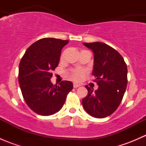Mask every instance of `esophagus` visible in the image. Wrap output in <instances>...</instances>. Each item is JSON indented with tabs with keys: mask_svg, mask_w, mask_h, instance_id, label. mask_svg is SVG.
<instances>
[{
	"mask_svg": "<svg viewBox=\"0 0 146 146\" xmlns=\"http://www.w3.org/2000/svg\"><path fill=\"white\" fill-rule=\"evenodd\" d=\"M80 84H78V83H77V82H74V83H73V87H74L75 88H78L79 86H80Z\"/></svg>",
	"mask_w": 146,
	"mask_h": 146,
	"instance_id": "obj_1",
	"label": "esophagus"
}]
</instances>
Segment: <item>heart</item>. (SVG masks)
<instances>
[{
	"mask_svg": "<svg viewBox=\"0 0 146 146\" xmlns=\"http://www.w3.org/2000/svg\"><path fill=\"white\" fill-rule=\"evenodd\" d=\"M84 76V71L80 69H76L72 71L71 78L75 80H81Z\"/></svg>",
	"mask_w": 146,
	"mask_h": 146,
	"instance_id": "obj_1",
	"label": "heart"
}]
</instances>
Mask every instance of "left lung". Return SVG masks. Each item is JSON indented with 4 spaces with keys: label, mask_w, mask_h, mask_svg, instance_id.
<instances>
[{
    "label": "left lung",
    "mask_w": 146,
    "mask_h": 146,
    "mask_svg": "<svg viewBox=\"0 0 146 146\" xmlns=\"http://www.w3.org/2000/svg\"><path fill=\"white\" fill-rule=\"evenodd\" d=\"M94 54L92 76L98 85L95 91L85 85L88 95L82 104L88 114L104 118L116 111L127 86V66L117 50L102 42L83 43Z\"/></svg>",
    "instance_id": "left-lung-1"
}]
</instances>
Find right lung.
Wrapping results in <instances>:
<instances>
[{
    "label": "right lung",
    "mask_w": 146,
    "mask_h": 146,
    "mask_svg": "<svg viewBox=\"0 0 146 146\" xmlns=\"http://www.w3.org/2000/svg\"><path fill=\"white\" fill-rule=\"evenodd\" d=\"M68 40L43 38L32 44L20 61L18 80L22 94L28 107L36 114L48 116L64 106L73 88L70 81L53 85L52 70L58 66L61 50Z\"/></svg>",
    "instance_id": "obj_1"
}]
</instances>
